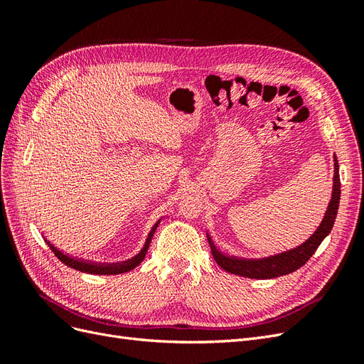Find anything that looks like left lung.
<instances>
[{
  "mask_svg": "<svg viewBox=\"0 0 364 364\" xmlns=\"http://www.w3.org/2000/svg\"><path fill=\"white\" fill-rule=\"evenodd\" d=\"M338 202H340V176H338V162H337V158L334 156V178H333L331 200L328 203V208L321 225L317 226L314 234L308 240H305L301 246L277 253V255L264 257V258H241V257L228 255V253L220 250L214 245L211 235L206 232L208 243H209V247H211L213 257L223 270L232 274H238V277L250 278V279H272V278L284 277V274H289L302 267L304 264L313 257V253L316 252L318 245L325 240V237L331 232L336 222V215L338 211Z\"/></svg>",
  "mask_w": 364,
  "mask_h": 364,
  "instance_id": "1",
  "label": "left lung"
}]
</instances>
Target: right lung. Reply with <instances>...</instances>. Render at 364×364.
Returning a JSON list of instances; mask_svg holds the SVG:
<instances>
[{
	"mask_svg": "<svg viewBox=\"0 0 364 364\" xmlns=\"http://www.w3.org/2000/svg\"><path fill=\"white\" fill-rule=\"evenodd\" d=\"M161 220L162 218H159L158 222L153 225V228L150 229V232H149V235L146 238V243H144V246H142V249L136 253L135 257H132V258H129L126 261L97 262V261L83 259V258H79V257H73V255H70V253H65L63 250L58 249L46 237H43V240H46V243L54 252V255H56L63 264H67V266L71 267V269H75V270H79V272H85V273H91V274H119V273L130 272L132 269H135L136 266H139V264L142 262V259L146 258V253H147V249L150 246L151 237H153V234H155V230H156L158 225L161 223Z\"/></svg>",
	"mask_w": 364,
	"mask_h": 364,
	"instance_id": "add662e5",
	"label": "right lung"
}]
</instances>
